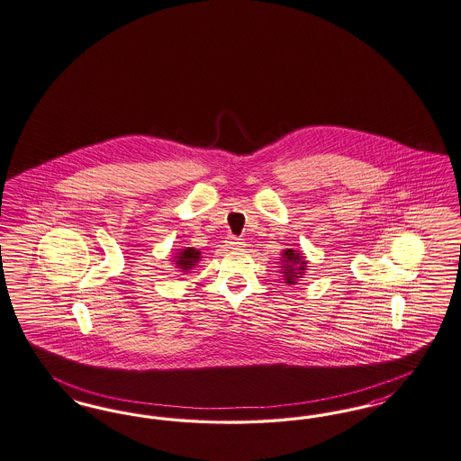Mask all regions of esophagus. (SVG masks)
Masks as SVG:
<instances>
[{"label":"esophagus","instance_id":"34e87169","mask_svg":"<svg viewBox=\"0 0 461 461\" xmlns=\"http://www.w3.org/2000/svg\"><path fill=\"white\" fill-rule=\"evenodd\" d=\"M226 245H228V249H233V250H240L245 243L241 241L240 239H235V237H230L228 241H226Z\"/></svg>","mask_w":461,"mask_h":461}]
</instances>
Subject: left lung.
<instances>
[{"label":"left lung","instance_id":"1","mask_svg":"<svg viewBox=\"0 0 461 461\" xmlns=\"http://www.w3.org/2000/svg\"><path fill=\"white\" fill-rule=\"evenodd\" d=\"M281 258V273L285 276V283L295 285L296 279L302 277L307 271V258L300 250L294 249L283 250Z\"/></svg>","mask_w":461,"mask_h":461}]
</instances>
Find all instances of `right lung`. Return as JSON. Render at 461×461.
<instances>
[{"instance_id":"1","label":"right lung","mask_w":461,"mask_h":461,"mask_svg":"<svg viewBox=\"0 0 461 461\" xmlns=\"http://www.w3.org/2000/svg\"><path fill=\"white\" fill-rule=\"evenodd\" d=\"M201 260V250L194 249V247H185V249H178V252H175L173 256V264L182 271V273H188L192 271Z\"/></svg>"}]
</instances>
